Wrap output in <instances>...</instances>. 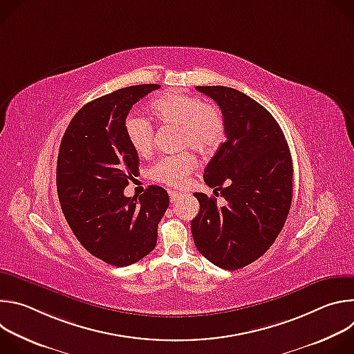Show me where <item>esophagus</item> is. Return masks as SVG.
<instances>
[{
  "label": "esophagus",
  "instance_id": "obj_1",
  "mask_svg": "<svg viewBox=\"0 0 354 354\" xmlns=\"http://www.w3.org/2000/svg\"><path fill=\"white\" fill-rule=\"evenodd\" d=\"M169 198H171V203H175L176 200L180 198V194L176 192H169Z\"/></svg>",
  "mask_w": 354,
  "mask_h": 354
}]
</instances>
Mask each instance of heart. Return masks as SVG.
I'll return each instance as SVG.
<instances>
[{
	"label": "heart",
	"mask_w": 354,
	"mask_h": 354,
	"mask_svg": "<svg viewBox=\"0 0 354 354\" xmlns=\"http://www.w3.org/2000/svg\"><path fill=\"white\" fill-rule=\"evenodd\" d=\"M154 116L164 124L179 126V147H192L198 153L214 149L224 134L221 112L194 95L171 91L151 105ZM130 145L140 156L149 153L154 142V127L148 120L130 116L124 123ZM196 160L190 153H180L160 158L149 169L154 180L179 187L194 169Z\"/></svg>",
	"instance_id": "1"
}]
</instances>
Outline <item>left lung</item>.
<instances>
[{
	"instance_id": "left-lung-1",
	"label": "left lung",
	"mask_w": 354,
	"mask_h": 354,
	"mask_svg": "<svg viewBox=\"0 0 354 354\" xmlns=\"http://www.w3.org/2000/svg\"><path fill=\"white\" fill-rule=\"evenodd\" d=\"M224 116L225 141L205 168V182L226 198L194 193L197 250L216 266L236 270L259 259L280 234L292 198V161L284 134L257 100L228 86H196Z\"/></svg>"
}]
</instances>
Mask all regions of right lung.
<instances>
[{
    "label": "right lung",
    "mask_w": 354,
    "mask_h": 354,
    "mask_svg": "<svg viewBox=\"0 0 354 354\" xmlns=\"http://www.w3.org/2000/svg\"><path fill=\"white\" fill-rule=\"evenodd\" d=\"M158 88L133 85L92 100L71 119L60 144L57 194L64 217L91 255L118 268L156 248L158 223L169 206L161 186H148L140 197L123 193L140 162L126 136V118Z\"/></svg>",
    "instance_id": "obj_1"
}]
</instances>
